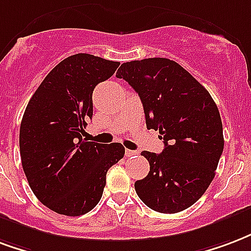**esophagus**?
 Masks as SVG:
<instances>
[{"label": "esophagus", "instance_id": "1", "mask_svg": "<svg viewBox=\"0 0 251 251\" xmlns=\"http://www.w3.org/2000/svg\"><path fill=\"white\" fill-rule=\"evenodd\" d=\"M125 154H126V157H134V155H137V154H138V151H137V150H126L125 151Z\"/></svg>", "mask_w": 251, "mask_h": 251}]
</instances>
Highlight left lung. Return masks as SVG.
<instances>
[{"label": "left lung", "instance_id": "obj_1", "mask_svg": "<svg viewBox=\"0 0 251 251\" xmlns=\"http://www.w3.org/2000/svg\"><path fill=\"white\" fill-rule=\"evenodd\" d=\"M116 75L138 93L148 129L158 130L165 144L161 154L141 153L150 172L134 183L135 192L155 211L185 210L203 196L224 151L214 100L187 70L168 58L125 62Z\"/></svg>", "mask_w": 251, "mask_h": 251}]
</instances>
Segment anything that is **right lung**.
Segmentation results:
<instances>
[{"mask_svg": "<svg viewBox=\"0 0 251 251\" xmlns=\"http://www.w3.org/2000/svg\"><path fill=\"white\" fill-rule=\"evenodd\" d=\"M120 62L79 53L61 61L27 103L20 127L21 162L34 196L50 210L77 217L96 207L107 170L125 148L82 140L93 90Z\"/></svg>", "mask_w": 251, "mask_h": 251, "instance_id": "1", "label": "right lung"}]
</instances>
